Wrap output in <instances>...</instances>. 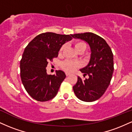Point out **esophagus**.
<instances>
[{
  "mask_svg": "<svg viewBox=\"0 0 132 132\" xmlns=\"http://www.w3.org/2000/svg\"><path fill=\"white\" fill-rule=\"evenodd\" d=\"M66 76H68L70 75V73H69V72H66Z\"/></svg>",
  "mask_w": 132,
  "mask_h": 132,
  "instance_id": "34e87169",
  "label": "esophagus"
}]
</instances>
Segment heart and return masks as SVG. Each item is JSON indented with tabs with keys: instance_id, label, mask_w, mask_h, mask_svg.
I'll return each instance as SVG.
<instances>
[{
	"instance_id": "1",
	"label": "heart",
	"mask_w": 132,
	"mask_h": 132,
	"mask_svg": "<svg viewBox=\"0 0 132 132\" xmlns=\"http://www.w3.org/2000/svg\"><path fill=\"white\" fill-rule=\"evenodd\" d=\"M86 47H87V45H86L85 42H82V41H78L75 43V48L77 52L81 50L84 51L86 49ZM64 46H62L61 47L60 51H59V53L61 54L62 51L64 50ZM61 66L65 71H68V72H72V71H75L79 66V64L78 62L67 60V61H65L62 63Z\"/></svg>"
}]
</instances>
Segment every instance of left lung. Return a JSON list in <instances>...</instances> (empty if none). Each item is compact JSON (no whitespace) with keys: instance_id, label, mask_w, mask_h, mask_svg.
I'll list each match as a JSON object with an SVG mask.
<instances>
[{"instance_id":"1","label":"left lung","mask_w":132,"mask_h":132,"mask_svg":"<svg viewBox=\"0 0 132 132\" xmlns=\"http://www.w3.org/2000/svg\"><path fill=\"white\" fill-rule=\"evenodd\" d=\"M71 37L88 43L91 53L88 64L80 69L89 78L83 80L78 76L74 92L81 101L93 102L104 94L110 83L113 72L112 51L104 39L93 33H78Z\"/></svg>"}]
</instances>
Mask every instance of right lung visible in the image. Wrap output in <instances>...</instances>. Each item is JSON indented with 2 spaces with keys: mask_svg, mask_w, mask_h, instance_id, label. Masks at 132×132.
Here are the masks:
<instances>
[{
  "mask_svg": "<svg viewBox=\"0 0 132 132\" xmlns=\"http://www.w3.org/2000/svg\"><path fill=\"white\" fill-rule=\"evenodd\" d=\"M71 35L46 32L38 35L25 48L20 61V77L25 90L33 99L45 102L57 94L66 78L63 71L48 75L46 66L58 56L61 47L71 40Z\"/></svg>",
  "mask_w": 132,
  "mask_h": 132,
  "instance_id": "1",
  "label": "right lung"
}]
</instances>
